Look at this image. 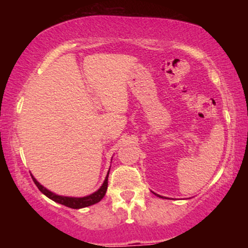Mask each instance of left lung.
I'll list each match as a JSON object with an SVG mask.
<instances>
[{
    "instance_id": "left-lung-1",
    "label": "left lung",
    "mask_w": 248,
    "mask_h": 248,
    "mask_svg": "<svg viewBox=\"0 0 248 248\" xmlns=\"http://www.w3.org/2000/svg\"><path fill=\"white\" fill-rule=\"evenodd\" d=\"M157 196H158V197H161V196H160V195H157ZM161 198H162V197H161Z\"/></svg>"
}]
</instances>
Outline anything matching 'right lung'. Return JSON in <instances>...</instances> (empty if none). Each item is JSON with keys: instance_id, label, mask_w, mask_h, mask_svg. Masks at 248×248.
Wrapping results in <instances>:
<instances>
[{"instance_id": "add662e5", "label": "right lung", "mask_w": 248, "mask_h": 248, "mask_svg": "<svg viewBox=\"0 0 248 248\" xmlns=\"http://www.w3.org/2000/svg\"><path fill=\"white\" fill-rule=\"evenodd\" d=\"M108 173H109V171H108ZM108 173H107V176H106V179H105L104 184H102L101 187L98 190V191H95L94 193H92V195L87 196V197H81V198L64 197V196L56 195V193L51 192L47 189H45L44 186H42L41 184H39L38 182H37L36 179L33 178V176H31V177H32L33 182H35V184L37 186V187H38V189H39V191H41L42 193H44V195L46 196V197H49L50 199H52V201H55L56 203H59V204H62V205L71 207V209H81V207H86V206L93 205V204L99 203V202H100L101 199L104 198L105 193H106V191H107Z\"/></svg>"}]
</instances>
